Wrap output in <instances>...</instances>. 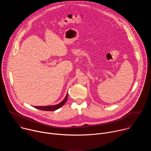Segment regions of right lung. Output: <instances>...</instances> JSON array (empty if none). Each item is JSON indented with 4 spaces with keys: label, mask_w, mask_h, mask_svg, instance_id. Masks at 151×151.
I'll use <instances>...</instances> for the list:
<instances>
[{
    "label": "right lung",
    "mask_w": 151,
    "mask_h": 151,
    "mask_svg": "<svg viewBox=\"0 0 151 151\" xmlns=\"http://www.w3.org/2000/svg\"><path fill=\"white\" fill-rule=\"evenodd\" d=\"M68 93L66 94L65 98L64 99V100L60 103H58V104L56 105H54V106H35V107L36 108L40 109V110H42V111H55L60 107L61 106H63L64 104L66 103L67 100H68Z\"/></svg>",
    "instance_id": "obj_1"
}]
</instances>
